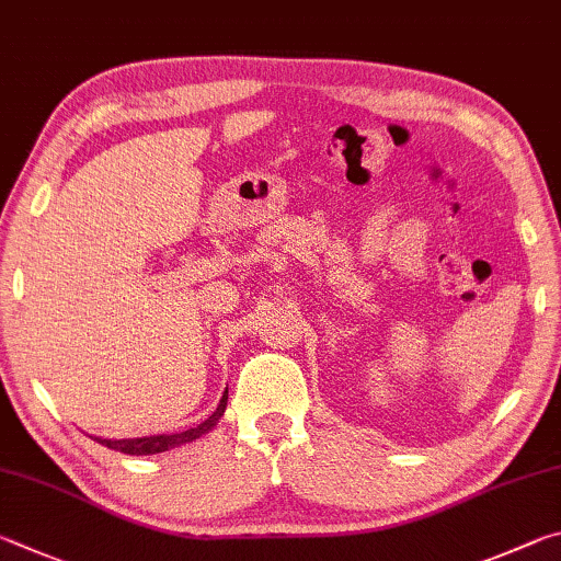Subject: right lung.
I'll list each match as a JSON object with an SVG mask.
<instances>
[{
  "instance_id": "add662e5",
  "label": "right lung",
  "mask_w": 561,
  "mask_h": 561,
  "mask_svg": "<svg viewBox=\"0 0 561 561\" xmlns=\"http://www.w3.org/2000/svg\"><path fill=\"white\" fill-rule=\"evenodd\" d=\"M226 401H229V389L224 391V397L219 401V407H216L214 414L202 421L199 426L194 428H186L182 431V434H160V436H142V438H98L93 436L98 444H103L107 448L113 450H121V454H127V456H152V454H164V450L170 448H176L182 444H190V440H196L204 434H209V431L219 424V419L224 416L226 411Z\"/></svg>"
}]
</instances>
